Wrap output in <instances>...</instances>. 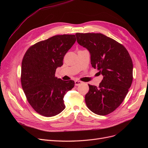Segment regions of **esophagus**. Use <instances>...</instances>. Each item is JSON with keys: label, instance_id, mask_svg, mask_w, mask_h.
I'll use <instances>...</instances> for the list:
<instances>
[{"label": "esophagus", "instance_id": "obj_1", "mask_svg": "<svg viewBox=\"0 0 148 148\" xmlns=\"http://www.w3.org/2000/svg\"><path fill=\"white\" fill-rule=\"evenodd\" d=\"M82 82L81 81H79V80H75V86H79L80 84H82Z\"/></svg>", "mask_w": 148, "mask_h": 148}]
</instances>
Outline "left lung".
<instances>
[{
  "mask_svg": "<svg viewBox=\"0 0 148 148\" xmlns=\"http://www.w3.org/2000/svg\"><path fill=\"white\" fill-rule=\"evenodd\" d=\"M77 41L90 54L92 67L103 75L99 86L88 84L85 102L89 109L98 115L114 111L123 102L133 82V64L122 44L101 34H75Z\"/></svg>",
  "mask_w": 148,
  "mask_h": 148,
  "instance_id": "obj_1",
  "label": "left lung"
}]
</instances>
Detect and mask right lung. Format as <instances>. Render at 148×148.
I'll use <instances>...</instances> for the list:
<instances>
[{
    "label": "right lung",
    "mask_w": 148,
    "mask_h": 148,
    "mask_svg": "<svg viewBox=\"0 0 148 148\" xmlns=\"http://www.w3.org/2000/svg\"><path fill=\"white\" fill-rule=\"evenodd\" d=\"M75 41V35H55L30 46L23 56L21 86L29 104L42 116L51 117L65 109L64 95L75 83L58 79L55 73Z\"/></svg>",
    "instance_id": "right-lung-1"
}]
</instances>
